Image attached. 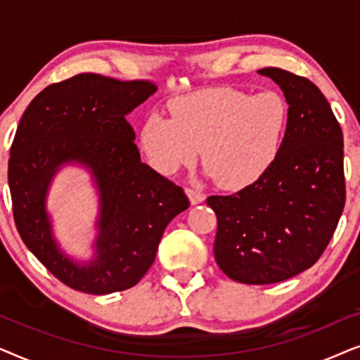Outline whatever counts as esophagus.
Returning a JSON list of instances; mask_svg holds the SVG:
<instances>
[{"label": "esophagus", "instance_id": "1", "mask_svg": "<svg viewBox=\"0 0 360 360\" xmlns=\"http://www.w3.org/2000/svg\"><path fill=\"white\" fill-rule=\"evenodd\" d=\"M186 195H188L191 205H198V203H201V201H205V193L200 190L186 188Z\"/></svg>", "mask_w": 360, "mask_h": 360}]
</instances>
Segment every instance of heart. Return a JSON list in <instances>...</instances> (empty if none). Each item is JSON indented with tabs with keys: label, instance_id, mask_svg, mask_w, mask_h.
Returning <instances> with one entry per match:
<instances>
[{
	"label": "heart",
	"instance_id": "1",
	"mask_svg": "<svg viewBox=\"0 0 360 360\" xmlns=\"http://www.w3.org/2000/svg\"><path fill=\"white\" fill-rule=\"evenodd\" d=\"M170 117L149 115L141 126V147L157 172L174 175L201 162L226 190L259 180L277 157L290 108L277 91L213 88L175 98Z\"/></svg>",
	"mask_w": 360,
	"mask_h": 360
}]
</instances>
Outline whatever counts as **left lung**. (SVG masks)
<instances>
[{
	"mask_svg": "<svg viewBox=\"0 0 360 360\" xmlns=\"http://www.w3.org/2000/svg\"><path fill=\"white\" fill-rule=\"evenodd\" d=\"M282 88L288 126L269 170L233 195L206 200L218 218L214 259L239 283L283 282L318 262L346 203L341 126L319 88L283 68L259 70Z\"/></svg>",
	"mask_w": 360,
	"mask_h": 360,
	"instance_id": "1",
	"label": "left lung"
}]
</instances>
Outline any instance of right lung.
I'll use <instances>...</instances> for the list:
<instances>
[{
	"label": "right lung",
	"mask_w": 360,
	"mask_h": 360,
	"mask_svg": "<svg viewBox=\"0 0 360 360\" xmlns=\"http://www.w3.org/2000/svg\"><path fill=\"white\" fill-rule=\"evenodd\" d=\"M157 85L78 73L52 83L19 121L8 162L18 233L44 267L83 293L122 292L139 282L155 260L167 224L190 206L181 186L142 164L126 116ZM82 161L102 195L97 259L80 268L56 249L45 193L58 165Z\"/></svg>",
	"instance_id": "add662e5"
}]
</instances>
